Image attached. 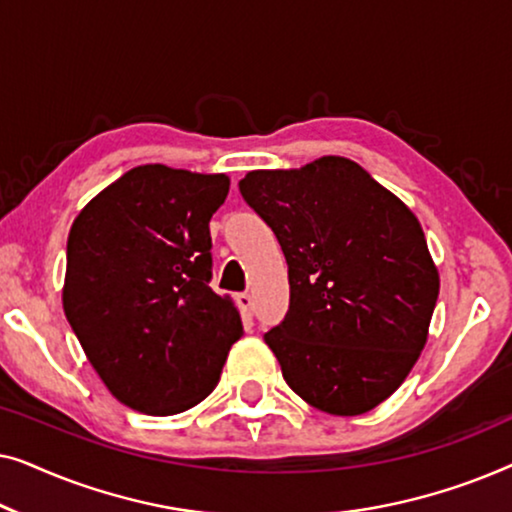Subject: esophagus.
Instances as JSON below:
<instances>
[{"label": "esophagus", "mask_w": 512, "mask_h": 512, "mask_svg": "<svg viewBox=\"0 0 512 512\" xmlns=\"http://www.w3.org/2000/svg\"><path fill=\"white\" fill-rule=\"evenodd\" d=\"M235 303H237V307H240V312L247 314V317L254 314V298H251L249 293H237Z\"/></svg>", "instance_id": "esophagus-1"}]
</instances>
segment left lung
<instances>
[{"instance_id": "obj_1", "label": "left lung", "mask_w": 512, "mask_h": 512, "mask_svg": "<svg viewBox=\"0 0 512 512\" xmlns=\"http://www.w3.org/2000/svg\"><path fill=\"white\" fill-rule=\"evenodd\" d=\"M240 193L289 263V312L265 333L286 384L328 415L373 410L417 363L438 300L417 216L340 156L249 172Z\"/></svg>"}]
</instances>
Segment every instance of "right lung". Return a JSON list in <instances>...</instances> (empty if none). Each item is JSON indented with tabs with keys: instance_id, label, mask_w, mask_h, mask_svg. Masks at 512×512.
Instances as JSON below:
<instances>
[{
	"instance_id": "add662e5",
	"label": "right lung",
	"mask_w": 512,
	"mask_h": 512,
	"mask_svg": "<svg viewBox=\"0 0 512 512\" xmlns=\"http://www.w3.org/2000/svg\"><path fill=\"white\" fill-rule=\"evenodd\" d=\"M226 174L139 165L97 193L67 240L62 307L118 401L177 415L212 394L242 321L212 291L209 219Z\"/></svg>"
}]
</instances>
